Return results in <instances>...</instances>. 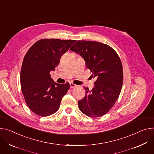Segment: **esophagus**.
<instances>
[{
    "mask_svg": "<svg viewBox=\"0 0 154 154\" xmlns=\"http://www.w3.org/2000/svg\"><path fill=\"white\" fill-rule=\"evenodd\" d=\"M77 87V85L74 84V83H70V88H75Z\"/></svg>",
    "mask_w": 154,
    "mask_h": 154,
    "instance_id": "34e87169",
    "label": "esophagus"
}]
</instances>
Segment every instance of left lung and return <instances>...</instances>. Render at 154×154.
Returning <instances> with one entry per match:
<instances>
[{
	"instance_id": "left-lung-1",
	"label": "left lung",
	"mask_w": 154,
	"mask_h": 154,
	"mask_svg": "<svg viewBox=\"0 0 154 154\" xmlns=\"http://www.w3.org/2000/svg\"><path fill=\"white\" fill-rule=\"evenodd\" d=\"M84 59L86 66L96 79L94 87H85V96L78 101L85 115L98 117L113 107L123 84V67L116 51L110 46L94 41L79 40L70 48Z\"/></svg>"
}]
</instances>
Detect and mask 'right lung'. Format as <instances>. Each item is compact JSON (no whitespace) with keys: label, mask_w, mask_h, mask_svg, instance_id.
I'll return each instance as SVG.
<instances>
[{"label":"right lung","mask_w":154,"mask_h":154,"mask_svg":"<svg viewBox=\"0 0 154 154\" xmlns=\"http://www.w3.org/2000/svg\"><path fill=\"white\" fill-rule=\"evenodd\" d=\"M75 40L41 39L32 45L24 58L20 83L25 101L34 113L41 117L54 114L70 85L59 84L51 78L64 54Z\"/></svg>","instance_id":"1"}]
</instances>
